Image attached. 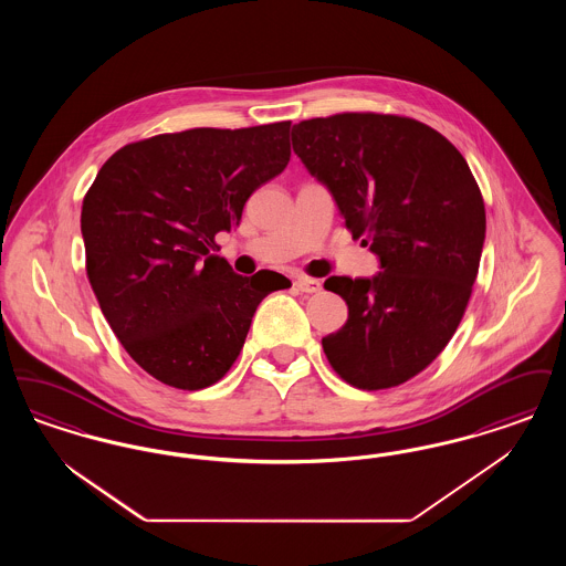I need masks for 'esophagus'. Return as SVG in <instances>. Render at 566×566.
I'll return each instance as SVG.
<instances>
[{
	"label": "esophagus",
	"instance_id": "34e87169",
	"mask_svg": "<svg viewBox=\"0 0 566 566\" xmlns=\"http://www.w3.org/2000/svg\"><path fill=\"white\" fill-rule=\"evenodd\" d=\"M295 286L296 291H301V293H307V295H312V293H318V291L323 289V284H321L318 280H314V277H296Z\"/></svg>",
	"mask_w": 566,
	"mask_h": 566
}]
</instances>
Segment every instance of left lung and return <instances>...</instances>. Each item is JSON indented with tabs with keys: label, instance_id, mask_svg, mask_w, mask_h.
I'll return each instance as SVG.
<instances>
[{
	"label": "left lung",
	"instance_id": "left-lung-1",
	"mask_svg": "<svg viewBox=\"0 0 566 566\" xmlns=\"http://www.w3.org/2000/svg\"><path fill=\"white\" fill-rule=\"evenodd\" d=\"M293 150L381 268L324 282L348 303L324 354L360 390L399 386L431 365L462 321L484 248L482 190L452 142L397 114L301 120Z\"/></svg>",
	"mask_w": 566,
	"mask_h": 566
}]
</instances>
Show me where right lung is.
<instances>
[{
	"label": "right lung",
	"mask_w": 566,
	"mask_h": 566,
	"mask_svg": "<svg viewBox=\"0 0 566 566\" xmlns=\"http://www.w3.org/2000/svg\"><path fill=\"white\" fill-rule=\"evenodd\" d=\"M291 120L161 134L116 150L82 201L86 275L114 335L155 379L201 390L240 356L259 303L289 289L214 254L248 197L291 161Z\"/></svg>",
	"instance_id": "add662e5"
}]
</instances>
